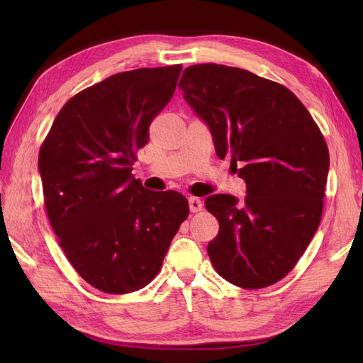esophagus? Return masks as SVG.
I'll use <instances>...</instances> for the list:
<instances>
[{
  "label": "esophagus",
  "mask_w": 363,
  "mask_h": 363,
  "mask_svg": "<svg viewBox=\"0 0 363 363\" xmlns=\"http://www.w3.org/2000/svg\"><path fill=\"white\" fill-rule=\"evenodd\" d=\"M189 207H190V212L196 213V212H199V211H203V201H201V199H199V198L191 196V198L189 199Z\"/></svg>",
  "instance_id": "1"
}]
</instances>
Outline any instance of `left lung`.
Returning <instances> with one entry per match:
<instances>
[{
    "mask_svg": "<svg viewBox=\"0 0 363 363\" xmlns=\"http://www.w3.org/2000/svg\"><path fill=\"white\" fill-rule=\"evenodd\" d=\"M184 99L212 134L220 159L246 184V196L206 198L220 223L207 245L217 273L243 289L268 287L303 256L321 220L329 152L303 103L242 68L191 65L179 82Z\"/></svg>",
    "mask_w": 363,
    "mask_h": 363,
    "instance_id": "8db88e82",
    "label": "left lung"
}]
</instances>
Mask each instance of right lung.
I'll list each match as a JSON object with an SVG mask.
<instances>
[{
    "label": "right lung",
    "instance_id": "obj_1",
    "mask_svg": "<svg viewBox=\"0 0 363 363\" xmlns=\"http://www.w3.org/2000/svg\"><path fill=\"white\" fill-rule=\"evenodd\" d=\"M181 70L138 68L82 90L60 109L38 154L52 230L82 279L104 293L150 284L189 215L186 196L145 189L130 173Z\"/></svg>",
    "mask_w": 363,
    "mask_h": 363
}]
</instances>
